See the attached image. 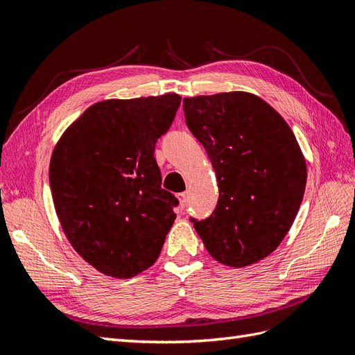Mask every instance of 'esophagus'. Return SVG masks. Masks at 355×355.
I'll return each mask as SVG.
<instances>
[{
    "label": "esophagus",
    "instance_id": "obj_1",
    "mask_svg": "<svg viewBox=\"0 0 355 355\" xmlns=\"http://www.w3.org/2000/svg\"><path fill=\"white\" fill-rule=\"evenodd\" d=\"M177 198L180 201V207L181 208H186L187 207V193L183 192V193H177Z\"/></svg>",
    "mask_w": 355,
    "mask_h": 355
}]
</instances>
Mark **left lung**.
I'll return each mask as SVG.
<instances>
[{
  "label": "left lung",
  "instance_id": "8db88e82",
  "mask_svg": "<svg viewBox=\"0 0 355 355\" xmlns=\"http://www.w3.org/2000/svg\"><path fill=\"white\" fill-rule=\"evenodd\" d=\"M183 109L219 186L214 211L190 222L216 261L255 264L285 239L303 201L306 162L295 136L275 109L249 93L184 98Z\"/></svg>",
  "mask_w": 355,
  "mask_h": 355
}]
</instances>
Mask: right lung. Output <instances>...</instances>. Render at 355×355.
I'll list each match as a JSON object with an SVG mask.
<instances>
[{
    "mask_svg": "<svg viewBox=\"0 0 355 355\" xmlns=\"http://www.w3.org/2000/svg\"><path fill=\"white\" fill-rule=\"evenodd\" d=\"M178 94L105 100L80 115L52 153L49 186L62 231L88 264L129 279L151 267L175 220L154 148Z\"/></svg>",
    "mask_w": 355,
    "mask_h": 355,
    "instance_id": "right-lung-1",
    "label": "right lung"
}]
</instances>
